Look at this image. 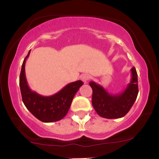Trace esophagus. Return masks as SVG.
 <instances>
[{"mask_svg":"<svg viewBox=\"0 0 159 159\" xmlns=\"http://www.w3.org/2000/svg\"><path fill=\"white\" fill-rule=\"evenodd\" d=\"M81 79L84 84H86L88 82V81L90 79V75H88V74H83L81 76Z\"/></svg>","mask_w":159,"mask_h":159,"instance_id":"esophagus-1","label":"esophagus"}]
</instances>
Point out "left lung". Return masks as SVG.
I'll return each instance as SVG.
<instances>
[{
    "instance_id": "8db88e82",
    "label": "left lung",
    "mask_w": 159,
    "mask_h": 159,
    "mask_svg": "<svg viewBox=\"0 0 159 159\" xmlns=\"http://www.w3.org/2000/svg\"><path fill=\"white\" fill-rule=\"evenodd\" d=\"M131 81L121 92L111 94L101 84L94 81L89 83L92 89V105L98 115L105 118H120L124 117L134 105L138 94V75L136 69H131Z\"/></svg>"
}]
</instances>
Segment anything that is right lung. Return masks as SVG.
I'll return each mask as SVG.
<instances>
[{
  "label": "right lung",
  "mask_w": 159,
  "mask_h": 159,
  "mask_svg": "<svg viewBox=\"0 0 159 159\" xmlns=\"http://www.w3.org/2000/svg\"><path fill=\"white\" fill-rule=\"evenodd\" d=\"M30 51L24 60L20 70V84L22 101L30 113L43 122H54L62 119L68 113L74 96L84 83L77 81L68 84L58 92L43 96L32 91L28 86L25 75V63Z\"/></svg>",
  "instance_id": "right-lung-1"
}]
</instances>
